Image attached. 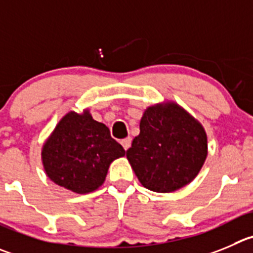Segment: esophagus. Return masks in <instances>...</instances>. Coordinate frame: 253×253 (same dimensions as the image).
Listing matches in <instances>:
<instances>
[{
	"mask_svg": "<svg viewBox=\"0 0 253 253\" xmlns=\"http://www.w3.org/2000/svg\"><path fill=\"white\" fill-rule=\"evenodd\" d=\"M131 141H132L131 137H126V138H124V140H121L122 147H124L125 150H128L129 146H131Z\"/></svg>",
	"mask_w": 253,
	"mask_h": 253,
	"instance_id": "1",
	"label": "esophagus"
}]
</instances>
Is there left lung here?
<instances>
[{
    "label": "left lung",
    "instance_id": "1",
    "mask_svg": "<svg viewBox=\"0 0 253 253\" xmlns=\"http://www.w3.org/2000/svg\"><path fill=\"white\" fill-rule=\"evenodd\" d=\"M126 156L142 186L172 192L190 183L201 169L207 156L206 133L180 106H152L143 113L140 134Z\"/></svg>",
    "mask_w": 253,
    "mask_h": 253
}]
</instances>
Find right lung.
Instances as JSON below:
<instances>
[{"label":"right lung","mask_w":253,"mask_h":253,"mask_svg":"<svg viewBox=\"0 0 253 253\" xmlns=\"http://www.w3.org/2000/svg\"><path fill=\"white\" fill-rule=\"evenodd\" d=\"M125 150L110 134L106 125L88 112H68L56 126L42 150L47 176L57 185L87 193L103 183L113 160Z\"/></svg>","instance_id":"right-lung-1"}]
</instances>
